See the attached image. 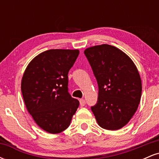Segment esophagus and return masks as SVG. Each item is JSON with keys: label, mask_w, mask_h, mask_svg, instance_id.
<instances>
[{"label": "esophagus", "mask_w": 159, "mask_h": 159, "mask_svg": "<svg viewBox=\"0 0 159 159\" xmlns=\"http://www.w3.org/2000/svg\"><path fill=\"white\" fill-rule=\"evenodd\" d=\"M86 102L84 99H80V105H81V106H84Z\"/></svg>", "instance_id": "1"}]
</instances>
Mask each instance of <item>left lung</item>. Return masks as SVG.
Masks as SVG:
<instances>
[{"instance_id":"8db88e82","label":"left lung","mask_w":159,"mask_h":159,"mask_svg":"<svg viewBox=\"0 0 159 159\" xmlns=\"http://www.w3.org/2000/svg\"><path fill=\"white\" fill-rule=\"evenodd\" d=\"M84 54L98 86L97 103L91 110L100 127L118 130L130 121L140 104L139 72L132 60L113 45H95Z\"/></svg>"}]
</instances>
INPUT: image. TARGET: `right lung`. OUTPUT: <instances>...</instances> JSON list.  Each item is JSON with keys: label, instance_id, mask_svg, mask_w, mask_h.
Instances as JSON below:
<instances>
[{"label": "right lung", "instance_id": "add662e5", "mask_svg": "<svg viewBox=\"0 0 159 159\" xmlns=\"http://www.w3.org/2000/svg\"><path fill=\"white\" fill-rule=\"evenodd\" d=\"M78 49H50L36 56L25 69L21 89L25 106L35 123L51 134L69 127L79 102L68 93V72Z\"/></svg>", "mask_w": 159, "mask_h": 159}]
</instances>
